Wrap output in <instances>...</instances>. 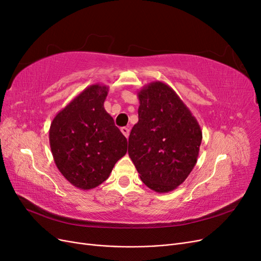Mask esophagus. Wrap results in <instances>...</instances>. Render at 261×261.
<instances>
[{
    "instance_id": "34e87169",
    "label": "esophagus",
    "mask_w": 261,
    "mask_h": 261,
    "mask_svg": "<svg viewBox=\"0 0 261 261\" xmlns=\"http://www.w3.org/2000/svg\"><path fill=\"white\" fill-rule=\"evenodd\" d=\"M121 132L123 133V135H124L126 138H128V136H129V128H128V127H122V128H121Z\"/></svg>"
}]
</instances>
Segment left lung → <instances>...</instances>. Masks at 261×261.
<instances>
[{"label":"left lung","instance_id":"1","mask_svg":"<svg viewBox=\"0 0 261 261\" xmlns=\"http://www.w3.org/2000/svg\"><path fill=\"white\" fill-rule=\"evenodd\" d=\"M137 96L138 122L128 138V155L146 186L160 194L172 192L197 163L200 125L167 84L150 83Z\"/></svg>","mask_w":261,"mask_h":261}]
</instances>
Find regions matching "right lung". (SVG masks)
Listing matches in <instances>:
<instances>
[{
  "label": "right lung",
  "mask_w": 261,
  "mask_h": 261,
  "mask_svg": "<svg viewBox=\"0 0 261 261\" xmlns=\"http://www.w3.org/2000/svg\"><path fill=\"white\" fill-rule=\"evenodd\" d=\"M108 92L106 85L87 87L50 126L55 164L70 184L84 191L103 183L127 151V139L103 107Z\"/></svg>",
  "instance_id": "right-lung-1"
}]
</instances>
